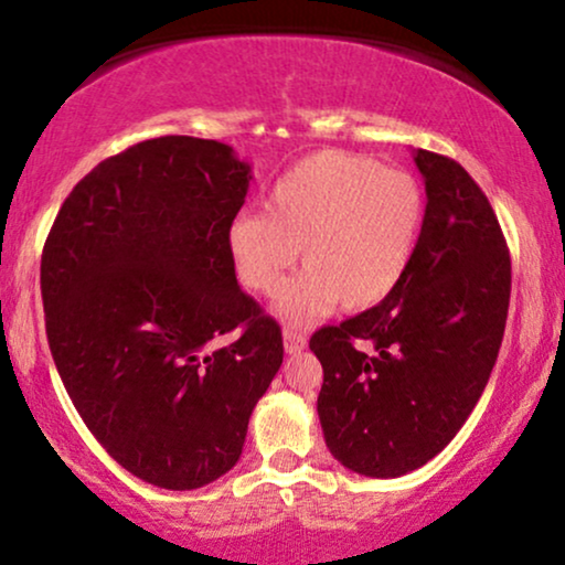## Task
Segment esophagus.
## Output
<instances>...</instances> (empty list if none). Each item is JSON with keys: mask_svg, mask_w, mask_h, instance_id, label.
<instances>
[{"mask_svg": "<svg viewBox=\"0 0 565 565\" xmlns=\"http://www.w3.org/2000/svg\"><path fill=\"white\" fill-rule=\"evenodd\" d=\"M305 347L307 339L302 331H297V328H284V349H287V354H299Z\"/></svg>", "mask_w": 565, "mask_h": 565, "instance_id": "obj_1", "label": "esophagus"}]
</instances>
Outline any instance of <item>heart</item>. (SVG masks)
I'll use <instances>...</instances> for the list:
<instances>
[{"label": "heart", "instance_id": "b5f03b06", "mask_svg": "<svg viewBox=\"0 0 565 565\" xmlns=\"http://www.w3.org/2000/svg\"><path fill=\"white\" fill-rule=\"evenodd\" d=\"M425 221L412 174L347 151H318L278 177L266 213H239L226 249L239 281L274 297L297 263L276 312L287 323L323 318L335 305L367 310L404 281Z\"/></svg>", "mask_w": 565, "mask_h": 565}]
</instances>
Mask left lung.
I'll return each mask as SVG.
<instances>
[{"instance_id":"1","label":"left lung","mask_w":565,"mask_h":565,"mask_svg":"<svg viewBox=\"0 0 565 565\" xmlns=\"http://www.w3.org/2000/svg\"><path fill=\"white\" fill-rule=\"evenodd\" d=\"M414 163L427 205L404 281L310 339L328 451L381 480L419 469L461 430L490 381L511 299L509 247L480 184L423 148Z\"/></svg>"}]
</instances>
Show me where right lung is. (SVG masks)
<instances>
[{
	"instance_id": "obj_1",
	"label": "right lung",
	"mask_w": 565,
	"mask_h": 565,
	"mask_svg": "<svg viewBox=\"0 0 565 565\" xmlns=\"http://www.w3.org/2000/svg\"><path fill=\"white\" fill-rule=\"evenodd\" d=\"M249 180L218 140H142L75 184L41 255L64 388L106 454L156 488L230 472L281 367V328L239 289L226 249Z\"/></svg>"
}]
</instances>
